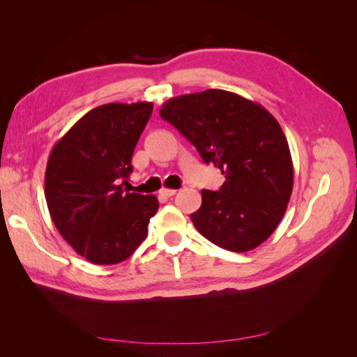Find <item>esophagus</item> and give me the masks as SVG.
I'll list each match as a JSON object with an SVG mask.
<instances>
[{"label": "esophagus", "instance_id": "esophagus-1", "mask_svg": "<svg viewBox=\"0 0 357 357\" xmlns=\"http://www.w3.org/2000/svg\"><path fill=\"white\" fill-rule=\"evenodd\" d=\"M176 189H167V188H164V189H160V195L162 197H165V198H171V197H174L176 195Z\"/></svg>", "mask_w": 357, "mask_h": 357}]
</instances>
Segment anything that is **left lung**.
<instances>
[{"instance_id":"8db88e82","label":"left lung","mask_w":357,"mask_h":357,"mask_svg":"<svg viewBox=\"0 0 357 357\" xmlns=\"http://www.w3.org/2000/svg\"><path fill=\"white\" fill-rule=\"evenodd\" d=\"M159 114L226 178L219 190H201V207L190 214L198 232L236 253L261 245L283 219L294 188L289 144L275 117L222 89L176 96Z\"/></svg>"}]
</instances>
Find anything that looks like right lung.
Returning <instances> with one entry per match:
<instances>
[{"label": "right lung", "instance_id": "1", "mask_svg": "<svg viewBox=\"0 0 357 357\" xmlns=\"http://www.w3.org/2000/svg\"><path fill=\"white\" fill-rule=\"evenodd\" d=\"M152 112V102L100 105L50 152L45 176L50 218L63 240L92 264L113 265L131 256L159 208L155 195L122 189Z\"/></svg>", "mask_w": 357, "mask_h": 357}]
</instances>
